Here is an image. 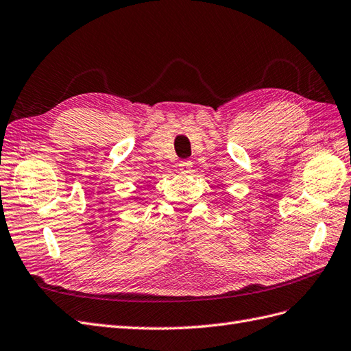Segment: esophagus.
<instances>
[{
    "label": "esophagus",
    "instance_id": "obj_1",
    "mask_svg": "<svg viewBox=\"0 0 351 351\" xmlns=\"http://www.w3.org/2000/svg\"><path fill=\"white\" fill-rule=\"evenodd\" d=\"M178 166H179V172H181V173H184V175L191 173V169H193L191 160H181Z\"/></svg>",
    "mask_w": 351,
    "mask_h": 351
}]
</instances>
